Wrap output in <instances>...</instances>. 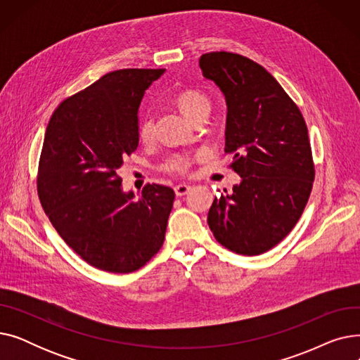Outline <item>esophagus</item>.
<instances>
[{
	"label": "esophagus",
	"mask_w": 360,
	"mask_h": 360,
	"mask_svg": "<svg viewBox=\"0 0 360 360\" xmlns=\"http://www.w3.org/2000/svg\"><path fill=\"white\" fill-rule=\"evenodd\" d=\"M190 185H186V184H179V185H176L175 186V194H176V197H182V195H185L188 191H190Z\"/></svg>",
	"instance_id": "34e87169"
}]
</instances>
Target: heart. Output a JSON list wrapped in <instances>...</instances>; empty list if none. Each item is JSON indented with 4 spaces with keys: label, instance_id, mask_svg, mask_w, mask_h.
Listing matches in <instances>:
<instances>
[{
    "label": "heart",
    "instance_id": "1",
    "mask_svg": "<svg viewBox=\"0 0 360 360\" xmlns=\"http://www.w3.org/2000/svg\"><path fill=\"white\" fill-rule=\"evenodd\" d=\"M175 103L190 121H195L198 117L204 115V113H209L212 108L210 99L207 98V94L193 89L182 90L181 93H178L175 98ZM139 136L143 141H147L153 137V120H151L150 115H144L141 118L139 124ZM190 165H191L190 158L176 156L166 163L165 169L169 170V172L184 174L186 172L188 167H190Z\"/></svg>",
    "mask_w": 360,
    "mask_h": 360
}]
</instances>
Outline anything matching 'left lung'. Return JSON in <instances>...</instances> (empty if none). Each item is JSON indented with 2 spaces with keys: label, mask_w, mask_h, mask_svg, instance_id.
<instances>
[{
  "label": "left lung",
  "mask_w": 360,
  "mask_h": 360,
  "mask_svg": "<svg viewBox=\"0 0 360 360\" xmlns=\"http://www.w3.org/2000/svg\"><path fill=\"white\" fill-rule=\"evenodd\" d=\"M200 68L224 94V151L242 178L231 195L214 198L207 221L224 248L259 255L289 235L308 202L315 178L308 128L278 82L247 56L209 52Z\"/></svg>",
  "instance_id": "obj_1"
}]
</instances>
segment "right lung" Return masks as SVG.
<instances>
[{
    "label": "right lung",
    "mask_w": 360,
    "mask_h": 360,
    "mask_svg": "<svg viewBox=\"0 0 360 360\" xmlns=\"http://www.w3.org/2000/svg\"><path fill=\"white\" fill-rule=\"evenodd\" d=\"M165 68L105 74L60 103L46 127L37 194L55 231L90 266L141 269L162 248L175 193L147 184L136 200L118 169L139 146V108Z\"/></svg>",
    "instance_id": "right-lung-1"
}]
</instances>
